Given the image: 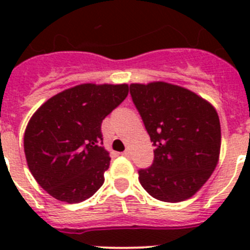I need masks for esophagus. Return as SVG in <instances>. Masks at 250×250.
I'll return each instance as SVG.
<instances>
[{
    "instance_id": "obj_1",
    "label": "esophagus",
    "mask_w": 250,
    "mask_h": 250,
    "mask_svg": "<svg viewBox=\"0 0 250 250\" xmlns=\"http://www.w3.org/2000/svg\"><path fill=\"white\" fill-rule=\"evenodd\" d=\"M123 155L126 156V158H130V151H129V150H125V151L123 152Z\"/></svg>"
}]
</instances>
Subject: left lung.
Wrapping results in <instances>:
<instances>
[{
	"label": "left lung",
	"instance_id": "1",
	"mask_svg": "<svg viewBox=\"0 0 250 250\" xmlns=\"http://www.w3.org/2000/svg\"><path fill=\"white\" fill-rule=\"evenodd\" d=\"M130 94L155 146L154 163L139 170V182L161 202L189 199L219 161L218 112L195 92L164 81L131 83Z\"/></svg>",
	"mask_w": 250,
	"mask_h": 250
}]
</instances>
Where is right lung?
Here are the masks:
<instances>
[{"mask_svg": "<svg viewBox=\"0 0 250 250\" xmlns=\"http://www.w3.org/2000/svg\"><path fill=\"white\" fill-rule=\"evenodd\" d=\"M129 94V85L81 83L40 106L23 136L26 161L40 187L75 204L104 184L110 156L101 146V123Z\"/></svg>", "mask_w": 250, "mask_h": 250, "instance_id": "add662e5", "label": "right lung"}]
</instances>
